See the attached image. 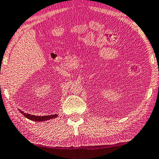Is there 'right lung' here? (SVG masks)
I'll list each match as a JSON object with an SVG mask.
<instances>
[{
    "mask_svg": "<svg viewBox=\"0 0 159 159\" xmlns=\"http://www.w3.org/2000/svg\"><path fill=\"white\" fill-rule=\"evenodd\" d=\"M20 113H22L25 117L27 118L30 120L35 121V122H42V121H46L51 119H54V118L57 117V115H47V116H35L32 115L30 114H26L24 112H22V110H20Z\"/></svg>",
    "mask_w": 159,
    "mask_h": 159,
    "instance_id": "add662e5",
    "label": "right lung"
}]
</instances>
